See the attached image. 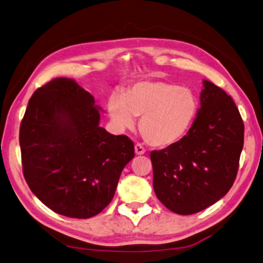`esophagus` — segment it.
I'll use <instances>...</instances> for the list:
<instances>
[{
  "instance_id": "34e87169",
  "label": "esophagus",
  "mask_w": 263,
  "mask_h": 263,
  "mask_svg": "<svg viewBox=\"0 0 263 263\" xmlns=\"http://www.w3.org/2000/svg\"><path fill=\"white\" fill-rule=\"evenodd\" d=\"M135 151H136L137 155H142V154H145V152H146L145 148H143V146L141 145V143H136Z\"/></svg>"
}]
</instances>
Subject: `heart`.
I'll return each instance as SVG.
<instances>
[{"label":"heart","mask_w":263,"mask_h":263,"mask_svg":"<svg viewBox=\"0 0 263 263\" xmlns=\"http://www.w3.org/2000/svg\"><path fill=\"white\" fill-rule=\"evenodd\" d=\"M108 112L120 128H130L140 117L139 131L156 147H166L181 140L197 114V99L186 87L164 81H142L108 99Z\"/></svg>","instance_id":"heart-1"}]
</instances>
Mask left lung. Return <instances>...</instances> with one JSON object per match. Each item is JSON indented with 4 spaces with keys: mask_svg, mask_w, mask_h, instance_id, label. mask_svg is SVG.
Wrapping results in <instances>:
<instances>
[{
    "mask_svg": "<svg viewBox=\"0 0 263 263\" xmlns=\"http://www.w3.org/2000/svg\"><path fill=\"white\" fill-rule=\"evenodd\" d=\"M244 145V123L233 98L204 81L200 108L181 140L153 151V187L170 211H203L234 184Z\"/></svg>",
    "mask_w": 263,
    "mask_h": 263,
    "instance_id": "obj_1",
    "label": "left lung"
}]
</instances>
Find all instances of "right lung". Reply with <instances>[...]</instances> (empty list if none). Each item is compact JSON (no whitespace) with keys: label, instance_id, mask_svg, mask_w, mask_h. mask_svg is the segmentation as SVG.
Returning a JSON list of instances; mask_svg holds the SVG:
<instances>
[{"label":"right lung","instance_id":"obj_1","mask_svg":"<svg viewBox=\"0 0 263 263\" xmlns=\"http://www.w3.org/2000/svg\"><path fill=\"white\" fill-rule=\"evenodd\" d=\"M99 109L74 80L57 77L34 92L20 124L26 182L41 202L65 217L100 213L135 157L130 138L99 126Z\"/></svg>","mask_w":263,"mask_h":263}]
</instances>
